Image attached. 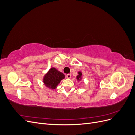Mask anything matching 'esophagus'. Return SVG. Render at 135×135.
<instances>
[{"label":"esophagus","mask_w":135,"mask_h":135,"mask_svg":"<svg viewBox=\"0 0 135 135\" xmlns=\"http://www.w3.org/2000/svg\"><path fill=\"white\" fill-rule=\"evenodd\" d=\"M71 75L70 74H68L66 75V78H68V79L71 78Z\"/></svg>","instance_id":"obj_1"}]
</instances>
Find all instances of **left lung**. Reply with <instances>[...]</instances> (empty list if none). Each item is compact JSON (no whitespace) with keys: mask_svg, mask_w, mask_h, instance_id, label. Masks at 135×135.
I'll use <instances>...</instances> for the list:
<instances>
[{"mask_svg":"<svg viewBox=\"0 0 135 135\" xmlns=\"http://www.w3.org/2000/svg\"><path fill=\"white\" fill-rule=\"evenodd\" d=\"M78 73V75L76 76V79L77 80H80L81 79V75H82V73H81V72L80 71H79Z\"/></svg>","mask_w":135,"mask_h":135,"instance_id":"1","label":"left lung"}]
</instances>
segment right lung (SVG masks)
Wrapping results in <instances>:
<instances>
[{
	"label": "right lung",
	"instance_id": "add662e5",
	"mask_svg": "<svg viewBox=\"0 0 135 135\" xmlns=\"http://www.w3.org/2000/svg\"><path fill=\"white\" fill-rule=\"evenodd\" d=\"M65 78V75L55 68H51L43 78V83L46 86L51 89H55L61 80Z\"/></svg>",
	"mask_w": 135,
	"mask_h": 135
}]
</instances>
